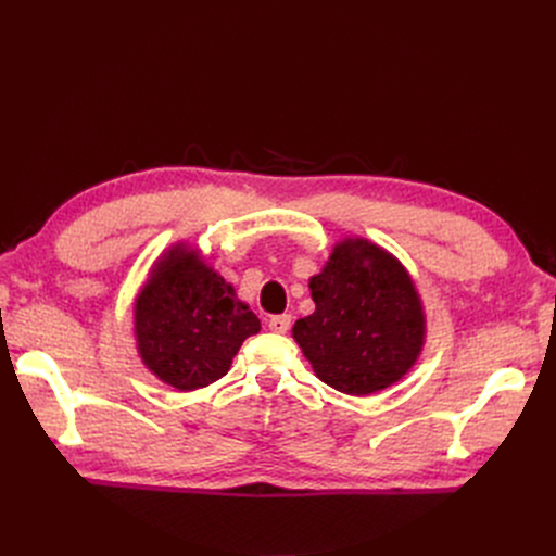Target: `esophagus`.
<instances>
[{"label":"esophagus","mask_w":556,"mask_h":556,"mask_svg":"<svg viewBox=\"0 0 556 556\" xmlns=\"http://www.w3.org/2000/svg\"><path fill=\"white\" fill-rule=\"evenodd\" d=\"M290 323H293V317H290V315H273L268 319V327L275 333H286L290 329Z\"/></svg>","instance_id":"34e87169"}]
</instances>
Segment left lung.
<instances>
[{
    "instance_id": "8db88e82",
    "label": "left lung",
    "mask_w": 556,
    "mask_h": 556,
    "mask_svg": "<svg viewBox=\"0 0 556 556\" xmlns=\"http://www.w3.org/2000/svg\"><path fill=\"white\" fill-rule=\"evenodd\" d=\"M315 313L293 336L319 381L354 396L390 388L424 344V313L413 279L386 250L344 241L311 279Z\"/></svg>"
}]
</instances>
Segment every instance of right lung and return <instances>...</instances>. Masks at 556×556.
Instances as JSON below:
<instances>
[{
  "mask_svg": "<svg viewBox=\"0 0 556 556\" xmlns=\"http://www.w3.org/2000/svg\"><path fill=\"white\" fill-rule=\"evenodd\" d=\"M258 329V317L233 298V288L187 250H173L160 263L135 306L146 367L182 392L218 381Z\"/></svg>",
  "mask_w": 556,
  "mask_h": 556,
  "instance_id": "obj_1",
  "label": "right lung"
}]
</instances>
